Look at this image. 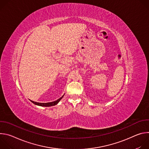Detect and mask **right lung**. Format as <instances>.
Here are the masks:
<instances>
[{
    "instance_id": "add662e5",
    "label": "right lung",
    "mask_w": 149,
    "mask_h": 149,
    "mask_svg": "<svg viewBox=\"0 0 149 149\" xmlns=\"http://www.w3.org/2000/svg\"><path fill=\"white\" fill-rule=\"evenodd\" d=\"M63 95L60 98L58 99L57 100L55 101H53V102H46V103H41V102H35V101H33L32 100H30L32 103H33L34 104L36 105H39V106H42V107H51V106H53V105H56L59 102V101L63 98Z\"/></svg>"
}]
</instances>
